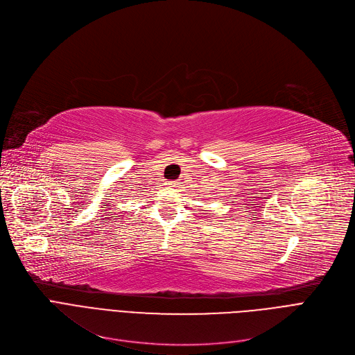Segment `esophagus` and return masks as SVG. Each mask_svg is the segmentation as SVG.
<instances>
[{"label": "esophagus", "instance_id": "esophagus-1", "mask_svg": "<svg viewBox=\"0 0 355 355\" xmlns=\"http://www.w3.org/2000/svg\"><path fill=\"white\" fill-rule=\"evenodd\" d=\"M178 183H179V182H176V180H169V182H166V186L175 187V186H178Z\"/></svg>", "mask_w": 355, "mask_h": 355}]
</instances>
